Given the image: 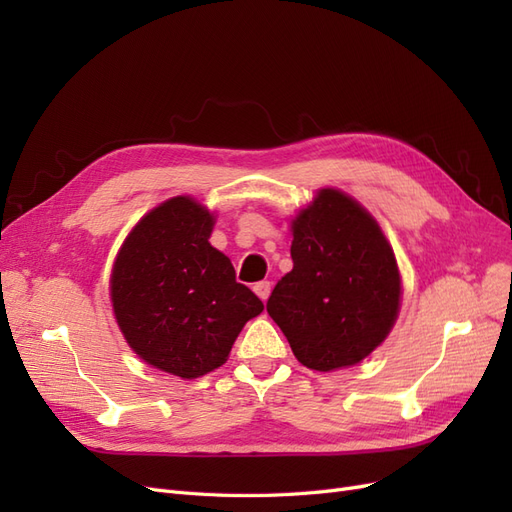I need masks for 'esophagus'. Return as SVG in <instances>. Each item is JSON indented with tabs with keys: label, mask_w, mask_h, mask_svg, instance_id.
Wrapping results in <instances>:
<instances>
[{
	"label": "esophagus",
	"mask_w": 512,
	"mask_h": 512,
	"mask_svg": "<svg viewBox=\"0 0 512 512\" xmlns=\"http://www.w3.org/2000/svg\"><path fill=\"white\" fill-rule=\"evenodd\" d=\"M254 292L258 294V297H260L262 301H267V299H269V294H271V282L262 280V282L254 284Z\"/></svg>",
	"instance_id": "esophagus-1"
}]
</instances>
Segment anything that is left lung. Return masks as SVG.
Masks as SVG:
<instances>
[{
    "label": "left lung",
    "instance_id": "1",
    "mask_svg": "<svg viewBox=\"0 0 512 512\" xmlns=\"http://www.w3.org/2000/svg\"><path fill=\"white\" fill-rule=\"evenodd\" d=\"M292 271L267 312L297 361L316 371L361 363L391 333L401 277L378 222L344 192L324 188L292 220Z\"/></svg>",
    "mask_w": 512,
    "mask_h": 512
}]
</instances>
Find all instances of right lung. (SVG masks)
Returning <instances> with one entry per match:
<instances>
[{
  "instance_id": "obj_1",
  "label": "right lung",
  "mask_w": 512,
  "mask_h": 512,
  "mask_svg": "<svg viewBox=\"0 0 512 512\" xmlns=\"http://www.w3.org/2000/svg\"><path fill=\"white\" fill-rule=\"evenodd\" d=\"M213 224L194 198H170L132 228L111 273L113 312L130 348L183 380L224 365L243 324L265 309L209 243Z\"/></svg>"
}]
</instances>
